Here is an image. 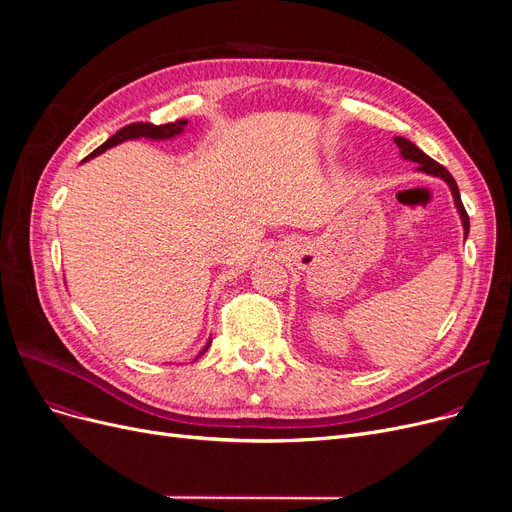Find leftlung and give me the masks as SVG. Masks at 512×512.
Returning a JSON list of instances; mask_svg holds the SVG:
<instances>
[{
	"mask_svg": "<svg viewBox=\"0 0 512 512\" xmlns=\"http://www.w3.org/2000/svg\"><path fill=\"white\" fill-rule=\"evenodd\" d=\"M394 143L398 145V149H400V155H402V157L409 159V161H415V164H419V170H421V172H425V174H432V176H440L442 180H446V182H448L450 191H452V197H454V205H456V209H459V213H461L463 228H465V236H467V234H469V215H467V211H465V207H463L461 193H459V186H456V182H454L452 174H450L444 166H440L438 161H434L432 157L425 155V153H423L417 145H413L411 141L402 139V137H394Z\"/></svg>",
	"mask_w": 512,
	"mask_h": 512,
	"instance_id": "left-lung-1",
	"label": "left lung"
}]
</instances>
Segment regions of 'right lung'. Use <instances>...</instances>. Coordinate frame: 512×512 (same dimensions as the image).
<instances>
[{
    "mask_svg": "<svg viewBox=\"0 0 512 512\" xmlns=\"http://www.w3.org/2000/svg\"><path fill=\"white\" fill-rule=\"evenodd\" d=\"M186 124H188V120H176V122L161 124V126H155V124H151V122H134V124H128V126L120 128V130L114 134V137L107 139L101 147H97L87 159H91V157H95V155L107 151L110 147H116V145H120V143H124V141H132V139H141V137L153 139V141L172 139V137H176V134H180V132L184 130ZM87 159H85V161H87ZM207 348H209V342H207V346L203 348V351L199 353V357L207 351ZM199 357H197V359H199Z\"/></svg>",
    "mask_w": 512,
    "mask_h": 512,
    "instance_id": "add662e5",
    "label": "right lung"
}]
</instances>
